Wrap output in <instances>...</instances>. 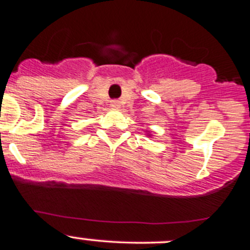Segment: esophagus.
Returning <instances> with one entry per match:
<instances>
[{"mask_svg":"<svg viewBox=\"0 0 250 250\" xmlns=\"http://www.w3.org/2000/svg\"><path fill=\"white\" fill-rule=\"evenodd\" d=\"M111 107H114V109H118L119 106H120V103L118 102V100H113V102H111Z\"/></svg>","mask_w":250,"mask_h":250,"instance_id":"obj_1","label":"esophagus"}]
</instances>
